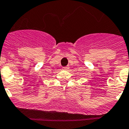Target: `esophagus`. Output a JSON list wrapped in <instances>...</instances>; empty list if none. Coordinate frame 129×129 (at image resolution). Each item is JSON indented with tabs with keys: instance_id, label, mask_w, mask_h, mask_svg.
<instances>
[{
	"instance_id": "obj_1",
	"label": "esophagus",
	"mask_w": 129,
	"mask_h": 129,
	"mask_svg": "<svg viewBox=\"0 0 129 129\" xmlns=\"http://www.w3.org/2000/svg\"><path fill=\"white\" fill-rule=\"evenodd\" d=\"M68 67H63V68H62V69H63V70H68Z\"/></svg>"
}]
</instances>
